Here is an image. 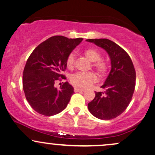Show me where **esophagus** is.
Wrapping results in <instances>:
<instances>
[{"label":"esophagus","mask_w":155,"mask_h":155,"mask_svg":"<svg viewBox=\"0 0 155 155\" xmlns=\"http://www.w3.org/2000/svg\"><path fill=\"white\" fill-rule=\"evenodd\" d=\"M84 90L82 89H80V88H78V87H74V92H83Z\"/></svg>","instance_id":"1"}]
</instances>
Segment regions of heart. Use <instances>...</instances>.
Masks as SVG:
<instances>
[{
    "label": "heart",
    "mask_w": 155,
    "mask_h": 155,
    "mask_svg": "<svg viewBox=\"0 0 155 155\" xmlns=\"http://www.w3.org/2000/svg\"><path fill=\"white\" fill-rule=\"evenodd\" d=\"M84 54L87 58L93 63L92 66L96 69L97 73L101 76H104L108 70L107 63L101 60V54L97 49L89 48L84 51ZM75 63V54L70 53L66 60V65L68 68H73ZM71 81L76 87L80 88H87L97 81V76L93 72L82 73L77 72L71 76Z\"/></svg>",
    "instance_id": "heart-1"
}]
</instances>
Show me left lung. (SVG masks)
Wrapping results in <instances>:
<instances>
[{"mask_svg":"<svg viewBox=\"0 0 155 155\" xmlns=\"http://www.w3.org/2000/svg\"><path fill=\"white\" fill-rule=\"evenodd\" d=\"M104 49L111 60V71L95 98L88 104V109L94 117L108 120L116 118L127 108L136 86V71L127 53L109 39H87Z\"/></svg>","mask_w":155,"mask_h":155,"instance_id":"8db88e82","label":"left lung"}]
</instances>
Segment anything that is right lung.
<instances>
[{"instance_id": "add662e5", "label": "right lung", "mask_w": 155, "mask_h": 155, "mask_svg": "<svg viewBox=\"0 0 155 155\" xmlns=\"http://www.w3.org/2000/svg\"><path fill=\"white\" fill-rule=\"evenodd\" d=\"M83 38H68L55 35L40 44L27 60L23 71V90L27 101L35 111L53 116L66 108L74 87L65 82L60 89L56 81L65 79L68 56Z\"/></svg>"}]
</instances>
